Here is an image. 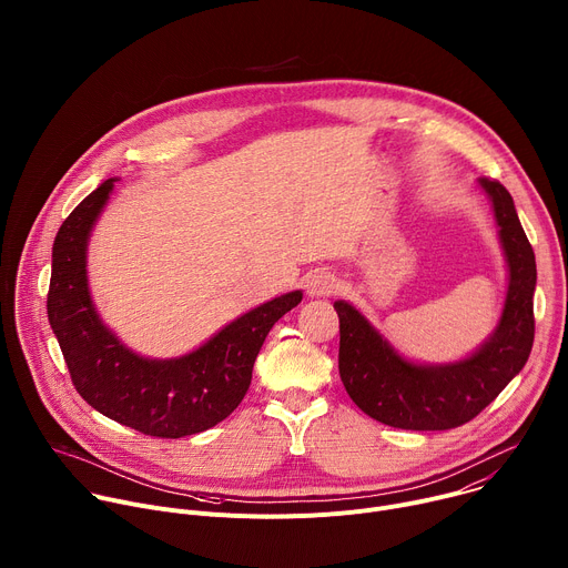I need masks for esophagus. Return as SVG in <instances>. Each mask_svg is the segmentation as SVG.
Listing matches in <instances>:
<instances>
[{
    "mask_svg": "<svg viewBox=\"0 0 568 568\" xmlns=\"http://www.w3.org/2000/svg\"><path fill=\"white\" fill-rule=\"evenodd\" d=\"M305 290L310 296H331L337 290V278L331 272H314L307 276Z\"/></svg>",
    "mask_w": 568,
    "mask_h": 568,
    "instance_id": "1",
    "label": "esophagus"
}]
</instances>
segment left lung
<instances>
[{
	"label": "left lung",
	"instance_id": "obj_1",
	"mask_svg": "<svg viewBox=\"0 0 568 568\" xmlns=\"http://www.w3.org/2000/svg\"><path fill=\"white\" fill-rule=\"evenodd\" d=\"M490 197L508 263V294L497 331L476 353L454 364L423 366L393 346L346 301L339 314V375L357 407L397 429L443 432L476 418L528 362L535 339L537 267L515 202L497 180L480 178Z\"/></svg>",
	"mask_w": 568,
	"mask_h": 568
}]
</instances>
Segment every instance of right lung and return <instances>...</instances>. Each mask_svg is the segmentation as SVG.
I'll return each instance as SVG.
<instances>
[{
  "instance_id": "obj_1",
  "label": "right lung",
  "mask_w": 568,
  "mask_h": 568,
  "mask_svg": "<svg viewBox=\"0 0 568 568\" xmlns=\"http://www.w3.org/2000/svg\"><path fill=\"white\" fill-rule=\"evenodd\" d=\"M116 180H105L62 222L53 240L47 314L71 382L90 407L145 436L182 438L222 423L245 397L274 323L303 292L237 316L197 351L148 359L125 348L97 314L88 287V242Z\"/></svg>"
}]
</instances>
